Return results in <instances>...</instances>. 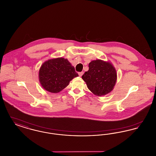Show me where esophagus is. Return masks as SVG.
<instances>
[{
    "instance_id": "obj_1",
    "label": "esophagus",
    "mask_w": 156,
    "mask_h": 156,
    "mask_svg": "<svg viewBox=\"0 0 156 156\" xmlns=\"http://www.w3.org/2000/svg\"><path fill=\"white\" fill-rule=\"evenodd\" d=\"M83 72H80V73H78V75H79V76H82V75H83Z\"/></svg>"
}]
</instances>
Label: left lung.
<instances>
[{
  "instance_id": "8db88e82",
  "label": "left lung",
  "mask_w": 156,
  "mask_h": 156,
  "mask_svg": "<svg viewBox=\"0 0 156 156\" xmlns=\"http://www.w3.org/2000/svg\"><path fill=\"white\" fill-rule=\"evenodd\" d=\"M82 78L94 95L101 97L113 90L117 80V74L111 63L97 59L89 63V70L84 73Z\"/></svg>"
}]
</instances>
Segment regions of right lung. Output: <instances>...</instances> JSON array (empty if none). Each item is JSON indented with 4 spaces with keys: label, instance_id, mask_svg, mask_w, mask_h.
Returning <instances> with one entry per match:
<instances>
[{
    "label": "right lung",
    "instance_id": "right-lung-1",
    "mask_svg": "<svg viewBox=\"0 0 156 156\" xmlns=\"http://www.w3.org/2000/svg\"><path fill=\"white\" fill-rule=\"evenodd\" d=\"M78 76L74 67L64 58L45 61L40 67L38 74L43 88L51 93H58L64 89L69 82Z\"/></svg>",
    "mask_w": 156,
    "mask_h": 156
}]
</instances>
